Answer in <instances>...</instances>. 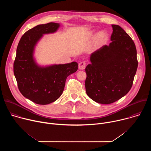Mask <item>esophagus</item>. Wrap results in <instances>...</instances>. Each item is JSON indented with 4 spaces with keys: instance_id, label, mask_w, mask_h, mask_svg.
I'll list each match as a JSON object with an SVG mask.
<instances>
[{
    "instance_id": "obj_1",
    "label": "esophagus",
    "mask_w": 151,
    "mask_h": 151,
    "mask_svg": "<svg viewBox=\"0 0 151 151\" xmlns=\"http://www.w3.org/2000/svg\"><path fill=\"white\" fill-rule=\"evenodd\" d=\"M78 68L81 70H83L86 68V63L85 61H82L79 63Z\"/></svg>"
}]
</instances>
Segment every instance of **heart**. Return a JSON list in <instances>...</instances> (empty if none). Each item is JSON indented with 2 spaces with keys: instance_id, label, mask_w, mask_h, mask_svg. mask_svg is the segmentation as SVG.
<instances>
[{
  "instance_id": "heart-1",
  "label": "heart",
  "mask_w": 151,
  "mask_h": 151,
  "mask_svg": "<svg viewBox=\"0 0 151 151\" xmlns=\"http://www.w3.org/2000/svg\"><path fill=\"white\" fill-rule=\"evenodd\" d=\"M90 35H93V32L90 33ZM109 36L105 32H101L97 33L93 38L92 42V47L94 48H97L100 47L101 46L103 45L108 40Z\"/></svg>"
}]
</instances>
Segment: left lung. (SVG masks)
I'll return each mask as SVG.
<instances>
[{
  "label": "left lung",
  "instance_id": "8db88e82",
  "mask_svg": "<svg viewBox=\"0 0 151 151\" xmlns=\"http://www.w3.org/2000/svg\"><path fill=\"white\" fill-rule=\"evenodd\" d=\"M112 27V42L92 53L91 63L85 68L87 94L94 101L105 104L129 92L138 66L134 42L119 26Z\"/></svg>",
  "mask_w": 151,
  "mask_h": 151
}]
</instances>
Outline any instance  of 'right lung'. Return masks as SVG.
I'll return each instance as SVG.
<instances>
[{
    "mask_svg": "<svg viewBox=\"0 0 151 151\" xmlns=\"http://www.w3.org/2000/svg\"><path fill=\"white\" fill-rule=\"evenodd\" d=\"M59 24H40L27 31L21 37L14 62V73L18 88L26 98L38 104H47L62 94L67 77L78 70L72 62L47 68L37 66L33 58L34 47L43 34L55 32Z\"/></svg>",
    "mask_w": 151,
    "mask_h": 151,
    "instance_id": "1",
    "label": "right lung"
}]
</instances>
